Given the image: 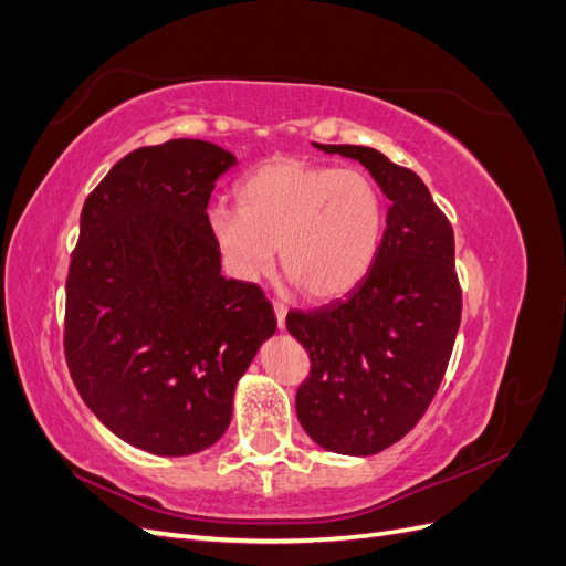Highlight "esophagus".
Returning a JSON list of instances; mask_svg holds the SVG:
<instances>
[{
  "label": "esophagus",
  "instance_id": "1",
  "mask_svg": "<svg viewBox=\"0 0 566 566\" xmlns=\"http://www.w3.org/2000/svg\"><path fill=\"white\" fill-rule=\"evenodd\" d=\"M273 312H276V323H279V328L283 331V328H285V314H287V306H285L283 302H279V300H273Z\"/></svg>",
  "mask_w": 566,
  "mask_h": 566
}]
</instances>
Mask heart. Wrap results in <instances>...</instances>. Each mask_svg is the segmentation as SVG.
<instances>
[{
  "mask_svg": "<svg viewBox=\"0 0 566 566\" xmlns=\"http://www.w3.org/2000/svg\"><path fill=\"white\" fill-rule=\"evenodd\" d=\"M235 210L214 208L208 227L238 276L260 281L276 256L304 295L328 302L361 283L380 252L387 210L361 169L271 158L235 184Z\"/></svg>",
  "mask_w": 566,
  "mask_h": 566,
  "instance_id": "heart-1",
  "label": "heart"
}]
</instances>
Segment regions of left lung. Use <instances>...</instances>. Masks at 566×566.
Segmentation results:
<instances>
[{
    "mask_svg": "<svg viewBox=\"0 0 566 566\" xmlns=\"http://www.w3.org/2000/svg\"><path fill=\"white\" fill-rule=\"evenodd\" d=\"M314 146L361 163L389 210L368 276L345 300L285 318L312 358L297 418L325 451L373 455L413 430L447 373L462 312L453 229L422 179L380 150Z\"/></svg>",
    "mask_w": 566,
    "mask_h": 566,
    "instance_id": "left-lung-1",
    "label": "left lung"
}]
</instances>
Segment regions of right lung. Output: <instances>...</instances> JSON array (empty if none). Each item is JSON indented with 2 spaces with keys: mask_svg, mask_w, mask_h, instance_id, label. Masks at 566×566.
Instances as JSON below:
<instances>
[{
  "mask_svg": "<svg viewBox=\"0 0 566 566\" xmlns=\"http://www.w3.org/2000/svg\"><path fill=\"white\" fill-rule=\"evenodd\" d=\"M235 156L200 139L132 150L84 200L65 281V361L132 447L193 455L221 439L238 380L276 331L262 287L221 276L208 227Z\"/></svg>",
  "mask_w": 566,
  "mask_h": 566,
  "instance_id": "add662e5",
  "label": "right lung"
}]
</instances>
